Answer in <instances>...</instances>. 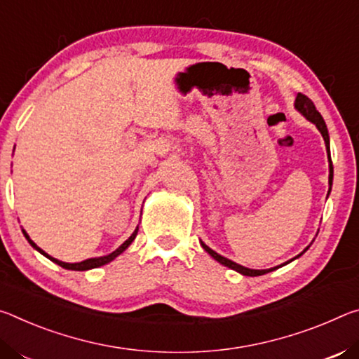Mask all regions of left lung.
Returning a JSON list of instances; mask_svg holds the SVG:
<instances>
[{
  "label": "left lung",
  "instance_id": "8db88e82",
  "mask_svg": "<svg viewBox=\"0 0 359 359\" xmlns=\"http://www.w3.org/2000/svg\"><path fill=\"white\" fill-rule=\"evenodd\" d=\"M296 108H297L299 113H302L305 117H307V119H309L310 122H313V124L316 126V128H318V130L321 132L323 138H325V143H326L327 154H329V135H327V128H326L325 121H323L321 114L318 113V111H316L315 103H313L312 100H310L309 97H305L304 93H297V98H296ZM332 173H334V170H332V162H331V156H329V186L332 184ZM329 191H331V189H329ZM202 246H203V250L207 251L211 257H213V259H216V261H218L219 264H222V266H226V267H229V269L237 270L238 273L246 275V277H257V275H264V273L270 272V270H275V269H277V267L269 269V270H252V269H246V267H243V266H238V264L232 262L231 259H227V257H222V256H221V255H218V252H216V251H213L211 248H208V246L205 245V243H202ZM299 256H301V255H299ZM287 262H291V261H287ZM287 262H286V264H287Z\"/></svg>",
  "mask_w": 359,
  "mask_h": 359
}]
</instances>
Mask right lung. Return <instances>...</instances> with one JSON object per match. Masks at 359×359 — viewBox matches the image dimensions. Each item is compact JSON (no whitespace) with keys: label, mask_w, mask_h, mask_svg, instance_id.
I'll return each mask as SVG.
<instances>
[{"label":"right lung","mask_w":359,"mask_h":359,"mask_svg":"<svg viewBox=\"0 0 359 359\" xmlns=\"http://www.w3.org/2000/svg\"><path fill=\"white\" fill-rule=\"evenodd\" d=\"M137 233H138V227L135 229V232L130 235V237H128V240H126V242L122 243V245L119 246V248L111 252V255H108V256H103V257H92V259H86V261H82V262L68 264V262L58 261V259H55V257H52V256L47 255V252H44L43 250L39 248V246H36V243H34L33 240H30V237H28V233H27L25 231H23V235H25L27 240H28V242H30V245L33 246V248H36V250L41 252V255H44L46 257H49V259H50L52 262H55V264H58V266H60V267L68 269V270H89V269H95V267H100V266H104V264H108V262L113 261L116 256H119L122 251H126L127 246L133 242L135 237H137Z\"/></svg>","instance_id":"1"}]
</instances>
